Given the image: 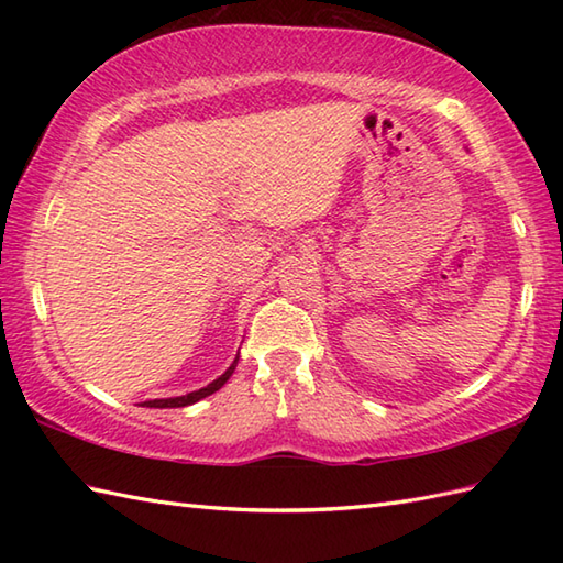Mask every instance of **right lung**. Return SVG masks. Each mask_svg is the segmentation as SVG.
I'll list each match as a JSON object with an SVG mask.
<instances>
[{"label": "right lung", "instance_id": "add662e5", "mask_svg": "<svg viewBox=\"0 0 563 563\" xmlns=\"http://www.w3.org/2000/svg\"><path fill=\"white\" fill-rule=\"evenodd\" d=\"M234 367H236V357H234V363H232L230 367H227V373L220 375L214 382H210L208 387H202V389H198V391H190V394H184V397H174V399H152V401H145L142 406H150V409H178V406L196 404V401L206 399V397H210V394L218 391V389L224 385V382L232 377Z\"/></svg>", "mask_w": 563, "mask_h": 563}]
</instances>
